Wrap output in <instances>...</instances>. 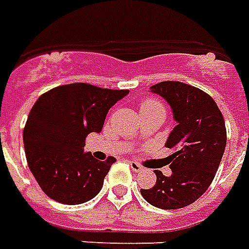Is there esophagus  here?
I'll return each instance as SVG.
<instances>
[{
  "instance_id": "esophagus-1",
  "label": "esophagus",
  "mask_w": 249,
  "mask_h": 249,
  "mask_svg": "<svg viewBox=\"0 0 249 249\" xmlns=\"http://www.w3.org/2000/svg\"><path fill=\"white\" fill-rule=\"evenodd\" d=\"M129 167L133 172H141L142 171V167H141L139 162L136 161H129Z\"/></svg>"
}]
</instances>
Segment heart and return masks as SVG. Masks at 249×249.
Here are the masks:
<instances>
[{"label":"heart","mask_w":249,"mask_h":249,"mask_svg":"<svg viewBox=\"0 0 249 249\" xmlns=\"http://www.w3.org/2000/svg\"><path fill=\"white\" fill-rule=\"evenodd\" d=\"M164 112V105L155 98H145L140 104V112Z\"/></svg>","instance_id":"1"}]
</instances>
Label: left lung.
Here are the masks:
<instances>
[{
  "label": "left lung",
  "instance_id": "1",
  "mask_svg": "<svg viewBox=\"0 0 249 249\" xmlns=\"http://www.w3.org/2000/svg\"><path fill=\"white\" fill-rule=\"evenodd\" d=\"M172 109L178 125L169 133L165 146L171 176L156 173V184L141 189L146 201L161 209H178L196 201L212 183L227 144L223 114L213 98L198 88L178 81H162L151 87Z\"/></svg>",
  "mask_w": 249,
  "mask_h": 249
}]
</instances>
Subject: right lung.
Segmentation results:
<instances>
[{
    "instance_id": "1",
    "label": "right lung",
    "mask_w": 249,
    "mask_h": 249,
    "mask_svg": "<svg viewBox=\"0 0 249 249\" xmlns=\"http://www.w3.org/2000/svg\"><path fill=\"white\" fill-rule=\"evenodd\" d=\"M128 93L76 82L53 88L36 101L24 146L30 172L46 196L68 205L97 196L116 159L101 161L84 153L85 137L103 130L109 109Z\"/></svg>"
}]
</instances>
